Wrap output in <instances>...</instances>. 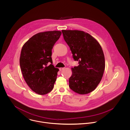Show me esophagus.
Returning <instances> with one entry per match:
<instances>
[{
	"label": "esophagus",
	"mask_w": 130,
	"mask_h": 130,
	"mask_svg": "<svg viewBox=\"0 0 130 130\" xmlns=\"http://www.w3.org/2000/svg\"><path fill=\"white\" fill-rule=\"evenodd\" d=\"M64 68H60L59 69V70L60 71H62V70H64Z\"/></svg>",
	"instance_id": "1"
}]
</instances>
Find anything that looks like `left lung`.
Returning a JSON list of instances; mask_svg holds the SVG:
<instances>
[{
	"instance_id": "1",
	"label": "left lung",
	"mask_w": 130,
	"mask_h": 130,
	"mask_svg": "<svg viewBox=\"0 0 130 130\" xmlns=\"http://www.w3.org/2000/svg\"><path fill=\"white\" fill-rule=\"evenodd\" d=\"M74 60L79 65L72 68L69 87L85 94L93 92L100 83L105 68V56L99 42L90 34L77 30H62Z\"/></svg>"
}]
</instances>
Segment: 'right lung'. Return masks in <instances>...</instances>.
<instances>
[{"label": "right lung", "instance_id": "add662e5", "mask_svg": "<svg viewBox=\"0 0 130 130\" xmlns=\"http://www.w3.org/2000/svg\"><path fill=\"white\" fill-rule=\"evenodd\" d=\"M61 34L57 30L38 33L22 47L19 58L22 74L28 87L38 94H45L54 88L59 70L52 64V50Z\"/></svg>", "mask_w": 130, "mask_h": 130}]
</instances>
